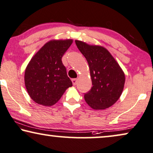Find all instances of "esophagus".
<instances>
[{
	"mask_svg": "<svg viewBox=\"0 0 153 153\" xmlns=\"http://www.w3.org/2000/svg\"><path fill=\"white\" fill-rule=\"evenodd\" d=\"M72 82H73V85H76L77 84V79H76V78L72 79Z\"/></svg>",
	"mask_w": 153,
	"mask_h": 153,
	"instance_id": "obj_1",
	"label": "esophagus"
}]
</instances>
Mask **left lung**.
<instances>
[{"label": "left lung", "mask_w": 153, "mask_h": 153, "mask_svg": "<svg viewBox=\"0 0 153 153\" xmlns=\"http://www.w3.org/2000/svg\"><path fill=\"white\" fill-rule=\"evenodd\" d=\"M76 44L87 59L92 87L85 94V99L94 109H104L119 100L125 84V75L119 64L107 49L89 46L80 41Z\"/></svg>", "instance_id": "8db88e82"}]
</instances>
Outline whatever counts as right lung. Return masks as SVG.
Masks as SVG:
<instances>
[{
  "label": "right lung",
  "mask_w": 153,
  "mask_h": 153,
  "mask_svg": "<svg viewBox=\"0 0 153 153\" xmlns=\"http://www.w3.org/2000/svg\"><path fill=\"white\" fill-rule=\"evenodd\" d=\"M73 43L71 39L51 41L32 58L25 71L27 93L38 104L51 106L71 87L62 58Z\"/></svg>",
  "instance_id": "obj_1"
}]
</instances>
